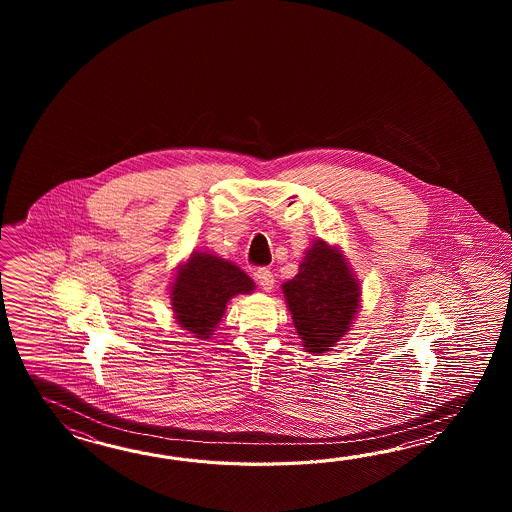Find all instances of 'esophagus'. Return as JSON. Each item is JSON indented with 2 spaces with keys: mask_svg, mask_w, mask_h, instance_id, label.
<instances>
[{
  "mask_svg": "<svg viewBox=\"0 0 512 512\" xmlns=\"http://www.w3.org/2000/svg\"><path fill=\"white\" fill-rule=\"evenodd\" d=\"M256 282L260 285L261 289H265V291H271L272 287H274V276H272V272L269 269H265V267H261L256 271Z\"/></svg>",
  "mask_w": 512,
  "mask_h": 512,
  "instance_id": "esophagus-1",
  "label": "esophagus"
}]
</instances>
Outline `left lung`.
Masks as SVG:
<instances>
[{"mask_svg": "<svg viewBox=\"0 0 512 512\" xmlns=\"http://www.w3.org/2000/svg\"><path fill=\"white\" fill-rule=\"evenodd\" d=\"M296 333L309 353H326L346 335L360 307V287L337 247L316 241L300 271L282 285Z\"/></svg>", "mask_w": 512, "mask_h": 512, "instance_id": "8db88e82", "label": "left lung"}]
</instances>
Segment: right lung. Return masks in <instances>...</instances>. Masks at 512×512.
<instances>
[{
    "mask_svg": "<svg viewBox=\"0 0 512 512\" xmlns=\"http://www.w3.org/2000/svg\"><path fill=\"white\" fill-rule=\"evenodd\" d=\"M254 291V282L238 265L207 252H194L175 274L170 300L175 320L196 338L212 335L227 302Z\"/></svg>",
    "mask_w": 512,
    "mask_h": 512,
    "instance_id": "add662e5",
    "label": "right lung"
}]
</instances>
